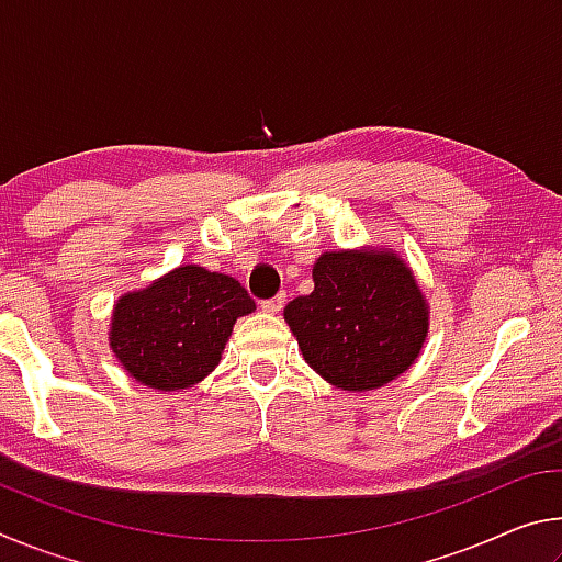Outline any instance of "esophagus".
I'll use <instances>...</instances> for the list:
<instances>
[{
	"label": "esophagus",
	"mask_w": 562,
	"mask_h": 562,
	"mask_svg": "<svg viewBox=\"0 0 562 562\" xmlns=\"http://www.w3.org/2000/svg\"><path fill=\"white\" fill-rule=\"evenodd\" d=\"M260 307H262V312H268V315H278V312L284 307V294H278V297L260 302Z\"/></svg>",
	"instance_id": "obj_1"
}]
</instances>
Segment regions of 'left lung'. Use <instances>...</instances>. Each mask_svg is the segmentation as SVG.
Wrapping results in <instances>:
<instances>
[{"label": "left lung", "instance_id": "obj_1", "mask_svg": "<svg viewBox=\"0 0 562 562\" xmlns=\"http://www.w3.org/2000/svg\"><path fill=\"white\" fill-rule=\"evenodd\" d=\"M315 290L284 322L315 372L341 392H372L412 369L429 337V302L392 247L322 252Z\"/></svg>", "mask_w": 562, "mask_h": 562}]
</instances>
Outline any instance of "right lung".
<instances>
[{
  "mask_svg": "<svg viewBox=\"0 0 562 562\" xmlns=\"http://www.w3.org/2000/svg\"><path fill=\"white\" fill-rule=\"evenodd\" d=\"M250 312L252 297L231 274L180 265L121 294L109 322V347L138 384L180 392L221 364L235 322Z\"/></svg>",
  "mask_w": 562,
  "mask_h": 562,
  "instance_id": "right-lung-1",
  "label": "right lung"
}]
</instances>
